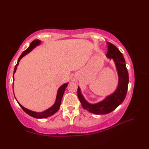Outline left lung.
Here are the masks:
<instances>
[{"mask_svg":"<svg viewBox=\"0 0 149 149\" xmlns=\"http://www.w3.org/2000/svg\"><path fill=\"white\" fill-rule=\"evenodd\" d=\"M107 45L106 57L110 60L113 59L118 73V85L115 90L107 95L102 100L91 104L85 99L79 86H78L77 89V95L82 106L84 109L95 115H106L115 110L124 100L128 88L129 74L125 59L116 47L109 42H107Z\"/></svg>","mask_w":149,"mask_h":149,"instance_id":"8db88e82","label":"left lung"}]
</instances>
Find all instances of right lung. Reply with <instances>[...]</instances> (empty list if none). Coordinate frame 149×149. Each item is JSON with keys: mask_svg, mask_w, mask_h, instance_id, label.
Wrapping results in <instances>:
<instances>
[{"mask_svg": "<svg viewBox=\"0 0 149 149\" xmlns=\"http://www.w3.org/2000/svg\"><path fill=\"white\" fill-rule=\"evenodd\" d=\"M41 43H42V42H41L40 40H34L33 42H31L29 47H28V48L26 50H25V51L22 52L21 56H20V58H18L17 65H16L15 69H14L13 80H14V74H15V73L16 72V71H17V66L19 64V62H20V59L22 58H23V57H24L25 56H26L27 54H29L31 51H32V50L34 48H35L36 47L40 45ZM68 83H65V84H63V85H61V86L58 88L54 104L51 107H50L49 108H48L45 111H42V112L33 111H31L30 109H28L26 108V107H24L23 106H22L21 104L18 102V101L17 100V99H16L15 96V99L17 100L18 104H19V106H20L22 107V109H23L27 114H28V115H30L31 116L34 117V118H47V117H49L50 116L53 115L54 114H55L59 110L60 106H61V100H62V98H63V94H64L66 88L68 86ZM13 86H14V83H13ZM14 95H15V94H14Z\"/></svg>", "mask_w": 149, "mask_h": 149, "instance_id": "right-lung-1", "label": "right lung"}]
</instances>
